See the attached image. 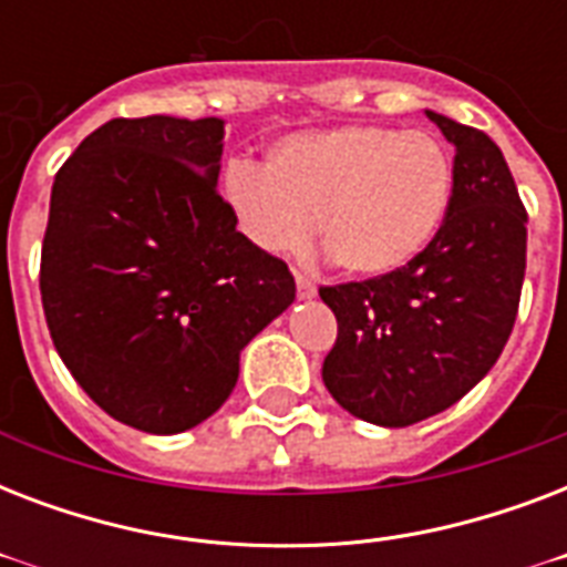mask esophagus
<instances>
[{"label":"esophagus","mask_w":567,"mask_h":567,"mask_svg":"<svg viewBox=\"0 0 567 567\" xmlns=\"http://www.w3.org/2000/svg\"><path fill=\"white\" fill-rule=\"evenodd\" d=\"M315 293H318V285L311 282L309 276L297 274V297H300V300H311Z\"/></svg>","instance_id":"1"}]
</instances>
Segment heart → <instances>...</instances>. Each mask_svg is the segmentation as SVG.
Segmentation results:
<instances>
[{
	"instance_id": "obj_1",
	"label": "heart",
	"mask_w": 567,
	"mask_h": 567,
	"mask_svg": "<svg viewBox=\"0 0 567 567\" xmlns=\"http://www.w3.org/2000/svg\"><path fill=\"white\" fill-rule=\"evenodd\" d=\"M220 194L261 252H302L320 229L341 270L379 279L435 240L453 199V162L430 132L338 126L285 137L265 167L231 162Z\"/></svg>"
}]
</instances>
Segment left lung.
<instances>
[{"label": "left lung", "mask_w": 567, "mask_h": 567, "mask_svg": "<svg viewBox=\"0 0 567 567\" xmlns=\"http://www.w3.org/2000/svg\"><path fill=\"white\" fill-rule=\"evenodd\" d=\"M447 137L453 199L439 235L391 276L320 288L336 311L323 382L377 426H412L458 403L509 341L527 267V212L501 146L426 111Z\"/></svg>", "instance_id": "8db88e82"}]
</instances>
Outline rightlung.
<instances>
[{
  "label": "right lung",
  "mask_w": 567,
  "mask_h": 567,
  "mask_svg": "<svg viewBox=\"0 0 567 567\" xmlns=\"http://www.w3.org/2000/svg\"><path fill=\"white\" fill-rule=\"evenodd\" d=\"M223 120H109L58 171L40 297L66 371L114 421L176 435L212 417L240 350L293 302L217 194Z\"/></svg>",
  "instance_id": "1"
}]
</instances>
